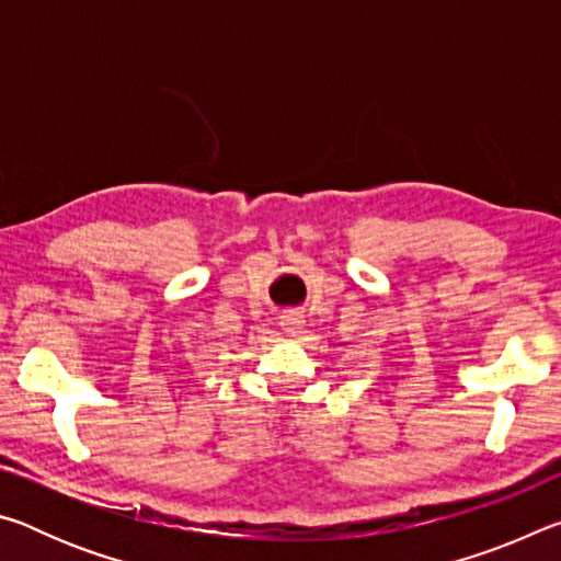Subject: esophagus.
Segmentation results:
<instances>
[{
  "label": "esophagus",
  "mask_w": 561,
  "mask_h": 561,
  "mask_svg": "<svg viewBox=\"0 0 561 561\" xmlns=\"http://www.w3.org/2000/svg\"><path fill=\"white\" fill-rule=\"evenodd\" d=\"M301 324H304V317L299 314V311H287V314L279 317V327L284 334H299L301 331Z\"/></svg>",
  "instance_id": "obj_1"
}]
</instances>
